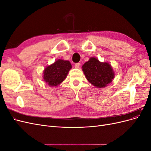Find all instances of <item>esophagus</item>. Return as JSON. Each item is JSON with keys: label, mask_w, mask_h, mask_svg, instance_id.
<instances>
[{"label": "esophagus", "mask_w": 151, "mask_h": 151, "mask_svg": "<svg viewBox=\"0 0 151 151\" xmlns=\"http://www.w3.org/2000/svg\"><path fill=\"white\" fill-rule=\"evenodd\" d=\"M75 67L76 68H79V67H80V63H75Z\"/></svg>", "instance_id": "obj_1"}]
</instances>
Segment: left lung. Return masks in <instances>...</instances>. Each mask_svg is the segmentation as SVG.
Masks as SVG:
<instances>
[{
  "mask_svg": "<svg viewBox=\"0 0 151 151\" xmlns=\"http://www.w3.org/2000/svg\"><path fill=\"white\" fill-rule=\"evenodd\" d=\"M82 68L87 80L96 88H105L115 77L111 65L108 62H99L95 57H91Z\"/></svg>",
  "mask_w": 151,
  "mask_h": 151,
  "instance_id": "1",
  "label": "left lung"
}]
</instances>
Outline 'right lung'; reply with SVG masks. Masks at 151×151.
Instances as JSON below:
<instances>
[{
	"mask_svg": "<svg viewBox=\"0 0 151 151\" xmlns=\"http://www.w3.org/2000/svg\"><path fill=\"white\" fill-rule=\"evenodd\" d=\"M69 61L58 59L43 70V80L50 87H57L65 80L71 69Z\"/></svg>",
	"mask_w": 151,
	"mask_h": 151,
	"instance_id": "add662e5",
	"label": "right lung"
}]
</instances>
